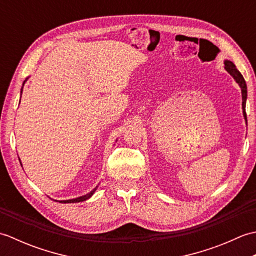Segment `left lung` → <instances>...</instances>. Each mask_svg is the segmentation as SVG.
<instances>
[{
  "label": "left lung",
  "instance_id": "1",
  "mask_svg": "<svg viewBox=\"0 0 256 256\" xmlns=\"http://www.w3.org/2000/svg\"><path fill=\"white\" fill-rule=\"evenodd\" d=\"M224 69L229 72L233 79L236 80V82L238 84V86L241 88V94H242V110H243V116L244 120H246V123L248 124V120H246V99H248V86H246V82L244 80L243 76L241 74V72H238L236 69V64H233L231 60H228L226 59L224 60Z\"/></svg>",
  "mask_w": 256,
  "mask_h": 256
}]
</instances>
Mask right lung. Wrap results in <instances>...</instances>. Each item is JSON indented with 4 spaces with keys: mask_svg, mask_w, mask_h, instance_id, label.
Segmentation results:
<instances>
[{
    "mask_svg": "<svg viewBox=\"0 0 256 256\" xmlns=\"http://www.w3.org/2000/svg\"><path fill=\"white\" fill-rule=\"evenodd\" d=\"M27 79H28V78H26L25 81L23 82V86H24L25 82L27 81ZM23 86H22V89H20V94H22V92H23ZM20 165H22V164H20ZM96 188H98V186H96V188L92 189L90 192L86 194H84V196H80V197L74 198V199H68V200H59V202H60V204H74V202H81V201H86V200H88L89 198L92 197V194H94L96 192ZM55 201H56V200H55Z\"/></svg>",
    "mask_w": 256,
    "mask_h": 256,
    "instance_id": "obj_1",
    "label": "right lung"
}]
</instances>
